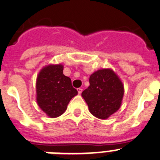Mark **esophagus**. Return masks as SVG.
Here are the masks:
<instances>
[{"mask_svg":"<svg viewBox=\"0 0 160 160\" xmlns=\"http://www.w3.org/2000/svg\"><path fill=\"white\" fill-rule=\"evenodd\" d=\"M77 90H78V94H81L82 92V89H81V88H78Z\"/></svg>","mask_w":160,"mask_h":160,"instance_id":"esophagus-1","label":"esophagus"}]
</instances>
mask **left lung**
<instances>
[{
    "label": "left lung",
    "instance_id": "left-lung-1",
    "mask_svg": "<svg viewBox=\"0 0 160 160\" xmlns=\"http://www.w3.org/2000/svg\"><path fill=\"white\" fill-rule=\"evenodd\" d=\"M124 86L112 69H100L89 77V86L82 92L92 115L107 119L119 109Z\"/></svg>",
    "mask_w": 160,
    "mask_h": 160
}]
</instances>
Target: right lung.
I'll return each instance as SVG.
<instances>
[{"label": "right lung", "instance_id": "right-lung-1", "mask_svg": "<svg viewBox=\"0 0 160 160\" xmlns=\"http://www.w3.org/2000/svg\"><path fill=\"white\" fill-rule=\"evenodd\" d=\"M63 71L62 64H49L44 67L37 77V103L50 118L64 113L70 100L78 94L71 78L65 76Z\"/></svg>", "mask_w": 160, "mask_h": 160}]
</instances>
